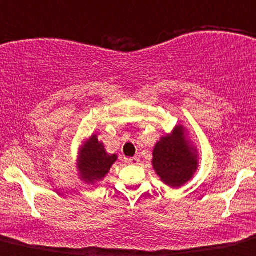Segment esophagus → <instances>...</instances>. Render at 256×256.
<instances>
[{
	"mask_svg": "<svg viewBox=\"0 0 256 256\" xmlns=\"http://www.w3.org/2000/svg\"><path fill=\"white\" fill-rule=\"evenodd\" d=\"M128 163H130V164H137L140 162V160L137 157H132V158H128Z\"/></svg>",
	"mask_w": 256,
	"mask_h": 256,
	"instance_id": "34e87169",
	"label": "esophagus"
}]
</instances>
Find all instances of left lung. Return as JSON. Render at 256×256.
<instances>
[{
	"label": "left lung",
	"instance_id": "8db88e82",
	"mask_svg": "<svg viewBox=\"0 0 256 256\" xmlns=\"http://www.w3.org/2000/svg\"><path fill=\"white\" fill-rule=\"evenodd\" d=\"M152 166L166 185L180 188L186 184L198 166V150L185 136L182 125L160 137L153 148Z\"/></svg>",
	"mask_w": 256,
	"mask_h": 256
}]
</instances>
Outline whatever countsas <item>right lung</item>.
I'll return each instance as SVG.
<instances>
[{
  "instance_id": "right-lung-1",
  "label": "right lung",
  "mask_w": 256,
  "mask_h": 256,
  "mask_svg": "<svg viewBox=\"0 0 256 256\" xmlns=\"http://www.w3.org/2000/svg\"><path fill=\"white\" fill-rule=\"evenodd\" d=\"M118 160L116 154H109L98 136L92 135L83 142L77 157V172L80 179L86 184H96L109 173L112 166Z\"/></svg>"
}]
</instances>
